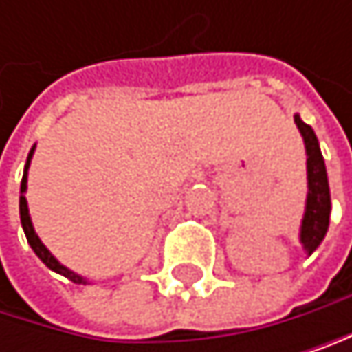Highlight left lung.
Returning a JSON list of instances; mask_svg holds the SVG:
<instances>
[{"label": "left lung", "instance_id": "1", "mask_svg": "<svg viewBox=\"0 0 352 352\" xmlns=\"http://www.w3.org/2000/svg\"><path fill=\"white\" fill-rule=\"evenodd\" d=\"M296 124L304 137L306 145V173H308V196H306V211L300 228V243L306 253H313L327 234L329 228V213H331V198H329V184L327 170L323 162V154L319 150V141L315 131L302 122V118L294 116Z\"/></svg>", "mask_w": 352, "mask_h": 352}]
</instances>
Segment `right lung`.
I'll return each instance as SVG.
<instances>
[{
  "instance_id": "obj_1",
  "label": "right lung",
  "mask_w": 352,
  "mask_h": 352,
  "mask_svg": "<svg viewBox=\"0 0 352 352\" xmlns=\"http://www.w3.org/2000/svg\"><path fill=\"white\" fill-rule=\"evenodd\" d=\"M33 150H35V145L31 147V152H29V156H27V164H25V173H23V182H21V202H19V207H21V223H23V230H25V236H27V241H29V245H31V249L35 251L37 258L42 260L50 270H54V272L67 276V278L74 280V283H86V278H82L80 274H76V272H72L67 266H63V264L54 258V255L46 249V245H44L42 241H39V236L35 234V230H33V223H31V217H29V207H27V198H25V192H27V170H29V164H31Z\"/></svg>"
}]
</instances>
